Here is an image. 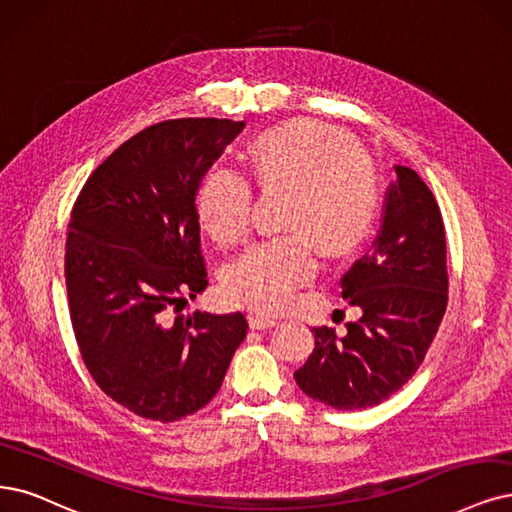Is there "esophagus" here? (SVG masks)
Returning <instances> with one entry per match:
<instances>
[{
	"label": "esophagus",
	"mask_w": 512,
	"mask_h": 512,
	"mask_svg": "<svg viewBox=\"0 0 512 512\" xmlns=\"http://www.w3.org/2000/svg\"><path fill=\"white\" fill-rule=\"evenodd\" d=\"M249 325H251V329L263 331V329H272V327H276L278 323H276V318H274V316H270V314L253 312V314L249 316Z\"/></svg>",
	"instance_id": "obj_1"
}]
</instances>
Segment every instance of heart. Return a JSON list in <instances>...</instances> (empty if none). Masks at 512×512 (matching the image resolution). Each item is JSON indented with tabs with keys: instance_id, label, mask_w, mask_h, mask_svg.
Returning <instances> with one entry per match:
<instances>
[{
	"instance_id": "obj_1",
	"label": "heart",
	"mask_w": 512,
	"mask_h": 512,
	"mask_svg": "<svg viewBox=\"0 0 512 512\" xmlns=\"http://www.w3.org/2000/svg\"><path fill=\"white\" fill-rule=\"evenodd\" d=\"M249 162L263 189L293 194L285 230L295 234L242 253L227 270L225 291L246 308L276 312L314 280L312 246L339 259L363 244L380 206V183L348 132L314 120L263 130L249 145ZM251 208V183L236 170L215 164L202 175L196 211L213 240L238 242L249 230Z\"/></svg>"
}]
</instances>
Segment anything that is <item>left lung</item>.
Returning <instances> with one entry per match:
<instances>
[{
    "mask_svg": "<svg viewBox=\"0 0 512 512\" xmlns=\"http://www.w3.org/2000/svg\"><path fill=\"white\" fill-rule=\"evenodd\" d=\"M382 227L371 251L342 278L344 299L363 316L348 333L314 329V350L295 371L310 399L339 411L386 401L418 371L447 308L445 227L428 185L394 166Z\"/></svg>",
    "mask_w": 512,
    "mask_h": 512,
    "instance_id": "left-lung-1",
    "label": "left lung"
}]
</instances>
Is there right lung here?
Segmentation results:
<instances>
[{"label": "right lung", "mask_w": 512, "mask_h": 512, "mask_svg": "<svg viewBox=\"0 0 512 512\" xmlns=\"http://www.w3.org/2000/svg\"><path fill=\"white\" fill-rule=\"evenodd\" d=\"M244 122L166 120L122 143L75 200L65 278L92 380L145 420L177 422L213 399L244 314H177L206 289L196 192Z\"/></svg>", "instance_id": "obj_1"}]
</instances>
